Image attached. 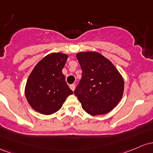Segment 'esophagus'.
Wrapping results in <instances>:
<instances>
[{
    "label": "esophagus",
    "instance_id": "1",
    "mask_svg": "<svg viewBox=\"0 0 153 153\" xmlns=\"http://www.w3.org/2000/svg\"><path fill=\"white\" fill-rule=\"evenodd\" d=\"M69 87H70V88H71V90L72 91H74V90H75V87H76V86H75L74 84H72V85H69Z\"/></svg>",
    "mask_w": 153,
    "mask_h": 153
}]
</instances>
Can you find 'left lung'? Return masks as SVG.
Masks as SVG:
<instances>
[{
  "instance_id": "8db88e82",
  "label": "left lung",
  "mask_w": 153,
  "mask_h": 153,
  "mask_svg": "<svg viewBox=\"0 0 153 153\" xmlns=\"http://www.w3.org/2000/svg\"><path fill=\"white\" fill-rule=\"evenodd\" d=\"M82 71L74 94L87 114H108L122 98L124 82L121 74L108 58L97 52L76 54Z\"/></svg>"
}]
</instances>
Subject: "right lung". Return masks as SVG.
<instances>
[{"mask_svg":"<svg viewBox=\"0 0 153 153\" xmlns=\"http://www.w3.org/2000/svg\"><path fill=\"white\" fill-rule=\"evenodd\" d=\"M67 58L66 54L53 53L39 61L31 72L25 96L35 111L44 115L54 114L61 109L66 97L73 94L62 73Z\"/></svg>","mask_w":153,"mask_h":153,"instance_id":"right-lung-1","label":"right lung"}]
</instances>
